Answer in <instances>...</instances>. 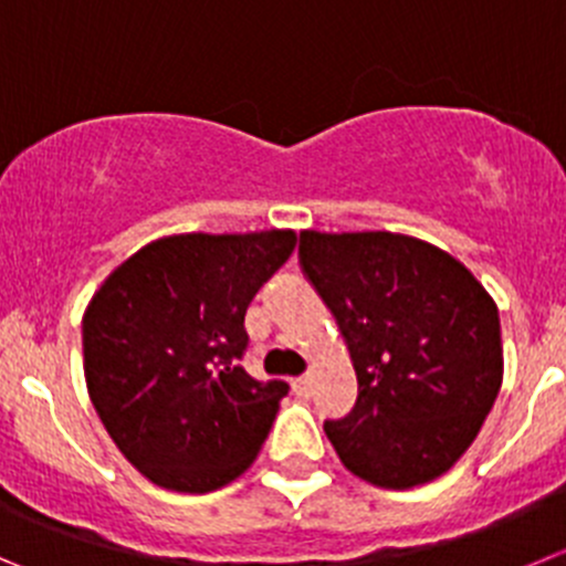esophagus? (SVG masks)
<instances>
[{
    "mask_svg": "<svg viewBox=\"0 0 566 566\" xmlns=\"http://www.w3.org/2000/svg\"><path fill=\"white\" fill-rule=\"evenodd\" d=\"M294 391H297L300 397H311V375H300V378H294Z\"/></svg>",
    "mask_w": 566,
    "mask_h": 566,
    "instance_id": "1",
    "label": "esophagus"
}]
</instances>
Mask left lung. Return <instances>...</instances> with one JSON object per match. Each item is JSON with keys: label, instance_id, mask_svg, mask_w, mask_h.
Returning a JSON list of instances; mask_svg holds the SVG:
<instances>
[{"label": "left lung", "instance_id": "obj_1", "mask_svg": "<svg viewBox=\"0 0 566 566\" xmlns=\"http://www.w3.org/2000/svg\"><path fill=\"white\" fill-rule=\"evenodd\" d=\"M300 263L347 338L358 400L325 433L380 489L436 481L470 450L503 384L492 294L450 252L386 230L300 233Z\"/></svg>", "mask_w": 566, "mask_h": 566}]
</instances>
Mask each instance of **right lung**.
<instances>
[{
    "mask_svg": "<svg viewBox=\"0 0 566 566\" xmlns=\"http://www.w3.org/2000/svg\"><path fill=\"white\" fill-rule=\"evenodd\" d=\"M297 247L294 230L177 233L118 263L83 316V369L102 424L155 486L206 494L250 470L283 380L239 367L258 289Z\"/></svg>",
    "mask_w": 566,
    "mask_h": 566,
    "instance_id": "obj_1",
    "label": "right lung"
}]
</instances>
